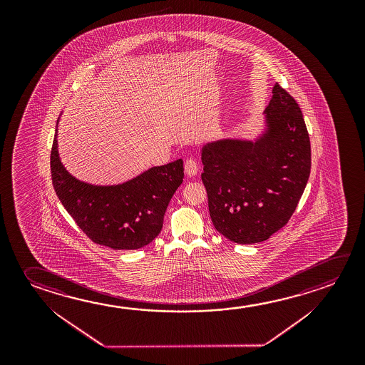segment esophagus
<instances>
[{
	"mask_svg": "<svg viewBox=\"0 0 365 365\" xmlns=\"http://www.w3.org/2000/svg\"><path fill=\"white\" fill-rule=\"evenodd\" d=\"M185 172L187 175L193 177L198 172V164L195 159H187L185 163Z\"/></svg>",
	"mask_w": 365,
	"mask_h": 365,
	"instance_id": "obj_1",
	"label": "esophagus"
}]
</instances>
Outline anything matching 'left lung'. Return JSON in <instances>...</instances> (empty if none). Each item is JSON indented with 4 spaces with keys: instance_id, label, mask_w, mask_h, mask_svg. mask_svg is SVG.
<instances>
[{
    "instance_id": "1",
    "label": "left lung",
    "mask_w": 365,
    "mask_h": 365,
    "mask_svg": "<svg viewBox=\"0 0 365 365\" xmlns=\"http://www.w3.org/2000/svg\"><path fill=\"white\" fill-rule=\"evenodd\" d=\"M255 140L203 145V185L216 230L238 245L269 240L297 209L311 173V141L293 96L276 84Z\"/></svg>"
}]
</instances>
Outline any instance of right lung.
I'll return each mask as SVG.
<instances>
[{
    "label": "right lung",
    "mask_w": 365,
    "mask_h": 365,
    "mask_svg": "<svg viewBox=\"0 0 365 365\" xmlns=\"http://www.w3.org/2000/svg\"><path fill=\"white\" fill-rule=\"evenodd\" d=\"M51 173L54 191L80 229L96 245L112 250H138L155 240L169 201L185 177L183 160L178 159L149 168L120 185L78 180L61 162L57 128Z\"/></svg>",
    "instance_id": "1"
}]
</instances>
